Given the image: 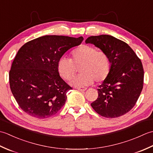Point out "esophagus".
<instances>
[{
    "instance_id": "1",
    "label": "esophagus",
    "mask_w": 153,
    "mask_h": 153,
    "mask_svg": "<svg viewBox=\"0 0 153 153\" xmlns=\"http://www.w3.org/2000/svg\"><path fill=\"white\" fill-rule=\"evenodd\" d=\"M80 91H85L87 89L86 87H79L77 88Z\"/></svg>"
}]
</instances>
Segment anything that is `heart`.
Wrapping results in <instances>:
<instances>
[{
  "label": "heart",
  "mask_w": 153,
  "mask_h": 153,
  "mask_svg": "<svg viewBox=\"0 0 153 153\" xmlns=\"http://www.w3.org/2000/svg\"><path fill=\"white\" fill-rule=\"evenodd\" d=\"M81 74L71 81L75 87L88 85L94 81L100 83L108 76L111 62L106 53L98 51L94 47L82 45L71 52L70 58H61L57 64V69L63 79L70 81L75 76L77 68Z\"/></svg>",
  "instance_id": "b5f03b06"
}]
</instances>
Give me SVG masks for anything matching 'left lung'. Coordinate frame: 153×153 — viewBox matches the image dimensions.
<instances>
[{
	"mask_svg": "<svg viewBox=\"0 0 153 153\" xmlns=\"http://www.w3.org/2000/svg\"><path fill=\"white\" fill-rule=\"evenodd\" d=\"M85 43L106 53L111 62L108 76L97 89L98 98L91 105L106 118L125 114L135 106L143 87L141 60L128 44L111 35L91 36Z\"/></svg>",
	"mask_w": 153,
	"mask_h": 153,
	"instance_id": "8db88e82",
	"label": "left lung"
}]
</instances>
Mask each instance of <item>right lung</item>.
Returning a JSON list of instances; mask_svg holds the SVG:
<instances>
[{
  "instance_id": "obj_1",
  "label": "right lung",
  "mask_w": 153,
  "mask_h": 153,
  "mask_svg": "<svg viewBox=\"0 0 153 153\" xmlns=\"http://www.w3.org/2000/svg\"><path fill=\"white\" fill-rule=\"evenodd\" d=\"M62 35H45L19 48L9 72L11 91L19 107L39 119L51 117L66 101L72 88L61 78L57 69L60 58L83 41Z\"/></svg>"
}]
</instances>
